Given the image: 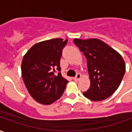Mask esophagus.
<instances>
[{"label":"esophagus","instance_id":"1","mask_svg":"<svg viewBox=\"0 0 132 132\" xmlns=\"http://www.w3.org/2000/svg\"><path fill=\"white\" fill-rule=\"evenodd\" d=\"M80 77H81V75H80V73H77L76 76L73 78V80H74L75 81H78V80H80Z\"/></svg>","mask_w":132,"mask_h":132}]
</instances>
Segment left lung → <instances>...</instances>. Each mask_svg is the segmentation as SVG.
<instances>
[{"mask_svg":"<svg viewBox=\"0 0 132 132\" xmlns=\"http://www.w3.org/2000/svg\"><path fill=\"white\" fill-rule=\"evenodd\" d=\"M73 42L87 59L90 86L83 95L93 101L110 97L125 75L126 67L122 56L98 39H74Z\"/></svg>","mask_w":132,"mask_h":132,"instance_id":"1","label":"left lung"}]
</instances>
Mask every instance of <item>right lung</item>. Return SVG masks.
I'll return each mask as SVG.
<instances>
[{
	"label": "right lung",
	"instance_id": "obj_1",
	"mask_svg": "<svg viewBox=\"0 0 132 132\" xmlns=\"http://www.w3.org/2000/svg\"><path fill=\"white\" fill-rule=\"evenodd\" d=\"M67 42L58 38L41 42L23 56L21 71L24 85L41 104L50 105L59 99L69 82L60 73V59Z\"/></svg>",
	"mask_w": 132,
	"mask_h": 132
}]
</instances>
